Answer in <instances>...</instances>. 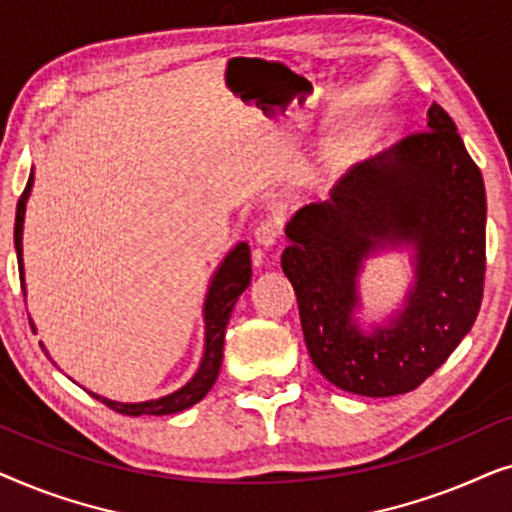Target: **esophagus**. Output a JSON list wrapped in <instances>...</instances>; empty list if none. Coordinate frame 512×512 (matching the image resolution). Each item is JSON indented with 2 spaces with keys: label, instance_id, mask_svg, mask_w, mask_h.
<instances>
[{
  "label": "esophagus",
  "instance_id": "1",
  "mask_svg": "<svg viewBox=\"0 0 512 512\" xmlns=\"http://www.w3.org/2000/svg\"><path fill=\"white\" fill-rule=\"evenodd\" d=\"M254 240L258 247H265V249L275 247L279 242V226L275 221H263L261 226L254 230Z\"/></svg>",
  "mask_w": 512,
  "mask_h": 512
}]
</instances>
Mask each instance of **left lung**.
<instances>
[{
  "label": "left lung",
  "mask_w": 512,
  "mask_h": 512,
  "mask_svg": "<svg viewBox=\"0 0 512 512\" xmlns=\"http://www.w3.org/2000/svg\"><path fill=\"white\" fill-rule=\"evenodd\" d=\"M426 130L354 165L331 200L296 212L282 270L298 298L307 352L349 394H408L443 366L480 312L487 198L480 167L440 104ZM410 246L416 284L406 307L363 334L355 324L362 263Z\"/></svg>",
  "instance_id": "8db88e82"
}]
</instances>
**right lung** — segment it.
<instances>
[{
	"mask_svg": "<svg viewBox=\"0 0 512 512\" xmlns=\"http://www.w3.org/2000/svg\"><path fill=\"white\" fill-rule=\"evenodd\" d=\"M34 172H30L27 186L23 195H20L18 207H16V228H13V244H16L18 254V270H20V286L25 293V277H23V221H25V202L30 198L32 191ZM251 282V258H249V244L240 242L230 254L223 258L219 270L214 272L212 284H209L207 298H205V354H202L198 373L191 377V382H186L184 387L167 394L156 401H144V403H118L109 401V398L93 394L97 401H102L107 408L128 417L139 415H174L191 408L202 398L207 396V391L214 387L216 377L221 370L223 359V338H226V326L230 319V312L237 303V298L247 291ZM32 326V321H30Z\"/></svg>",
	"mask_w": 512,
	"mask_h": 512,
	"instance_id": "right-lung-1",
	"label": "right lung"
}]
</instances>
